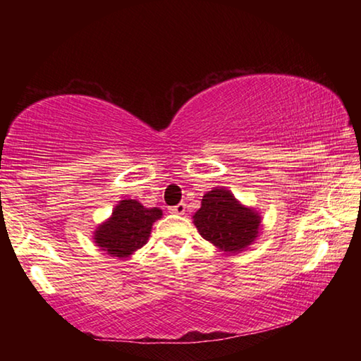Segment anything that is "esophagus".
<instances>
[{"label":"esophagus","mask_w":361,"mask_h":361,"mask_svg":"<svg viewBox=\"0 0 361 361\" xmlns=\"http://www.w3.org/2000/svg\"><path fill=\"white\" fill-rule=\"evenodd\" d=\"M169 210L172 212V213H175V215H185L186 204H185V202H180V204H176V205H173V207H170Z\"/></svg>","instance_id":"34e87169"}]
</instances>
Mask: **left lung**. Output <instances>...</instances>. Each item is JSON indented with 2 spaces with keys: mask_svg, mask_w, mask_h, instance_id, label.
I'll use <instances>...</instances> for the list:
<instances>
[{
  "mask_svg": "<svg viewBox=\"0 0 361 361\" xmlns=\"http://www.w3.org/2000/svg\"><path fill=\"white\" fill-rule=\"evenodd\" d=\"M258 213L242 207L226 189H213L195 212L194 224L205 240L224 252H242L258 235Z\"/></svg>",
  "mask_w": 361,
  "mask_h": 361,
  "instance_id": "left-lung-1",
  "label": "left lung"
}]
</instances>
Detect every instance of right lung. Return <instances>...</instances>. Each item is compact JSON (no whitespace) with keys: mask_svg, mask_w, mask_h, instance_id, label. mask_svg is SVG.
Instances as JSON below:
<instances>
[{"mask_svg":"<svg viewBox=\"0 0 361 361\" xmlns=\"http://www.w3.org/2000/svg\"><path fill=\"white\" fill-rule=\"evenodd\" d=\"M161 216L156 207L145 209L137 200H121L109 221L95 232V243L109 255L126 258L148 242L151 226Z\"/></svg>","mask_w":361,"mask_h":361,"instance_id":"add662e5","label":"right lung"}]
</instances>
